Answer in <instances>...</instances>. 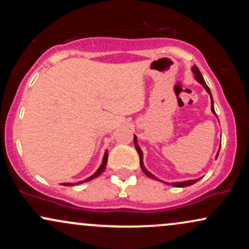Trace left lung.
<instances>
[{"instance_id": "left-lung-1", "label": "left lung", "mask_w": 249, "mask_h": 249, "mask_svg": "<svg viewBox=\"0 0 249 249\" xmlns=\"http://www.w3.org/2000/svg\"><path fill=\"white\" fill-rule=\"evenodd\" d=\"M192 70H193L194 75H196L194 77H196V81H198V82L200 83V84L202 85V87H204L205 89H206L207 92L210 93L211 99H212V107H211V108H212V112H213V113H215V111H214V107H213V98H212V93H211L210 88L207 87L206 82L204 81V77L201 76V73H200V71H199L198 68H196V67H193V68H192ZM134 146H136L137 152H138V154H139V159H141V167H142V172H144L145 174H146L147 177H150V178H152V179H157L156 177H154L152 173L148 172V171L146 170V168L144 167V164H142V152L141 147L138 146V142H137V137H136V136H134ZM219 151H220V148H219ZM218 154H219V152L216 153V158H218ZM196 181H198V179H196V180H188V181H182V182H173L172 186H176V187H186V186H190V185L194 184V182H196Z\"/></svg>"}]
</instances>
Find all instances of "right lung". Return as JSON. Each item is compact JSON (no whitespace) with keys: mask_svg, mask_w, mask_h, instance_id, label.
I'll return each instance as SVG.
<instances>
[{"mask_svg":"<svg viewBox=\"0 0 249 249\" xmlns=\"http://www.w3.org/2000/svg\"><path fill=\"white\" fill-rule=\"evenodd\" d=\"M107 152H105V154H104V159H103V162H102L101 167H99L98 170H97V172H96L95 174H93L92 177H90V178H88L87 180H85V181H89V180H91V179L96 178V177L101 176V174H102L103 172H104L105 166H107ZM63 185H65V186H71V185H73V184H63Z\"/></svg>","mask_w":249,"mask_h":249,"instance_id":"right-lung-1","label":"right lung"}]
</instances>
